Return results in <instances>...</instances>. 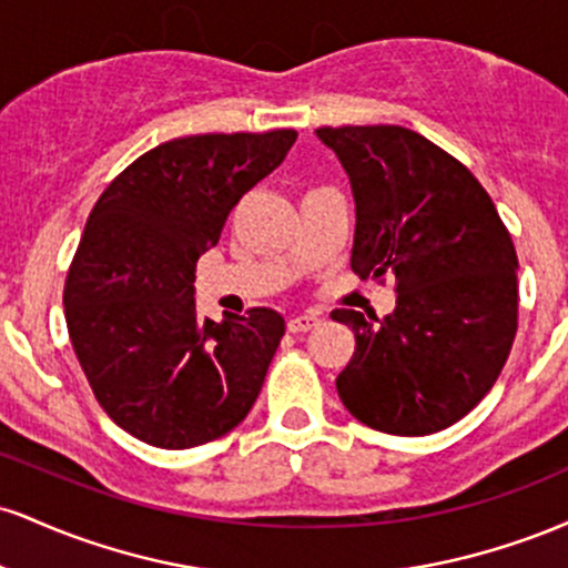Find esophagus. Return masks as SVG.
<instances>
[{
    "label": "esophagus",
    "instance_id": "1",
    "mask_svg": "<svg viewBox=\"0 0 568 568\" xmlns=\"http://www.w3.org/2000/svg\"><path fill=\"white\" fill-rule=\"evenodd\" d=\"M321 325V315H315V312H304V315H296L288 321V331L291 334H306V331L317 328Z\"/></svg>",
    "mask_w": 568,
    "mask_h": 568
}]
</instances>
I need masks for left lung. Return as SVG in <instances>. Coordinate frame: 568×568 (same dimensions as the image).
Here are the masks:
<instances>
[{"instance_id":"1","label":"left lung","mask_w":568,"mask_h":568,"mask_svg":"<svg viewBox=\"0 0 568 568\" xmlns=\"http://www.w3.org/2000/svg\"><path fill=\"white\" fill-rule=\"evenodd\" d=\"M355 197L352 272L395 275L387 317L334 310L355 355L336 376L347 410L389 435L452 427L494 387L518 331V256L478 179L400 125L315 130Z\"/></svg>"}]
</instances>
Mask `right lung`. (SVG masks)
Instances as JSON below:
<instances>
[{
    "label": "right lung",
    "instance_id": "obj_1",
    "mask_svg": "<svg viewBox=\"0 0 568 568\" xmlns=\"http://www.w3.org/2000/svg\"><path fill=\"white\" fill-rule=\"evenodd\" d=\"M293 141L296 130L165 141L98 197L63 306L95 400L133 438L158 448L216 440L262 393L283 315L256 306L221 323L200 317L194 270Z\"/></svg>",
    "mask_w": 568,
    "mask_h": 568
}]
</instances>
